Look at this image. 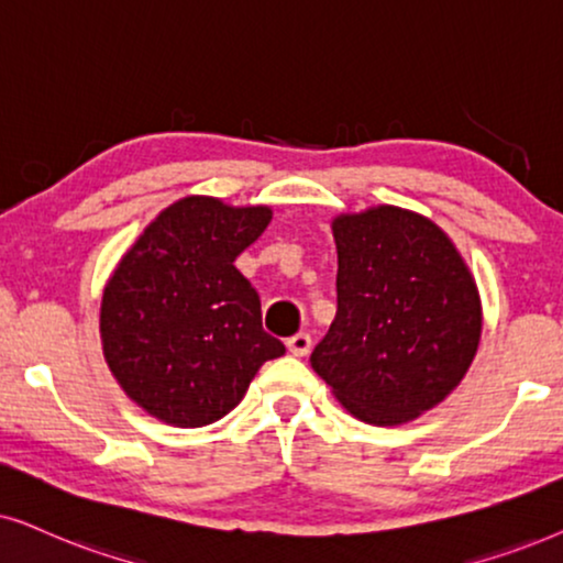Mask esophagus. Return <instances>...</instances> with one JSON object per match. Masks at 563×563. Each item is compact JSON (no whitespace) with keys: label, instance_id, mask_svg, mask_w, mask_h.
Masks as SVG:
<instances>
[{"label":"esophagus","instance_id":"1","mask_svg":"<svg viewBox=\"0 0 563 563\" xmlns=\"http://www.w3.org/2000/svg\"><path fill=\"white\" fill-rule=\"evenodd\" d=\"M286 344H288L290 355L303 357V355H309V350H311V334L309 332H298L294 336H288Z\"/></svg>","mask_w":563,"mask_h":563}]
</instances>
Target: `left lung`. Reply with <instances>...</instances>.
I'll return each mask as SVG.
<instances>
[{
  "mask_svg": "<svg viewBox=\"0 0 563 563\" xmlns=\"http://www.w3.org/2000/svg\"><path fill=\"white\" fill-rule=\"evenodd\" d=\"M336 317L311 368L368 424H401L466 376L482 336V301L451 239L394 206L340 216Z\"/></svg>",
  "mask_w": 563,
  "mask_h": 563,
  "instance_id": "obj_1",
  "label": "left lung"
}]
</instances>
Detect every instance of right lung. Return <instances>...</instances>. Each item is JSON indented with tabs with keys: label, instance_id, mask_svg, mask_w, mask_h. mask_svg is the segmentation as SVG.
<instances>
[{
	"label": "right lung",
	"instance_id": "add662e5",
	"mask_svg": "<svg viewBox=\"0 0 563 563\" xmlns=\"http://www.w3.org/2000/svg\"><path fill=\"white\" fill-rule=\"evenodd\" d=\"M269 219L265 206L183 198L112 273L100 311L104 360L162 422L203 427L227 417L260 365L286 352L262 329L257 290L234 267Z\"/></svg>",
	"mask_w": 563,
	"mask_h": 563
}]
</instances>
